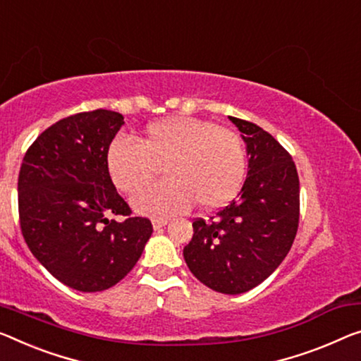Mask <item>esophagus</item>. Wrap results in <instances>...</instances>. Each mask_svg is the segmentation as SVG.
Masks as SVG:
<instances>
[{
    "mask_svg": "<svg viewBox=\"0 0 361 361\" xmlns=\"http://www.w3.org/2000/svg\"><path fill=\"white\" fill-rule=\"evenodd\" d=\"M168 223H169L168 218H153L152 219V224H153L154 229H161V227L166 226Z\"/></svg>",
    "mask_w": 361,
    "mask_h": 361,
    "instance_id": "1",
    "label": "esophagus"
}]
</instances>
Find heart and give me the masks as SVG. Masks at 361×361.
<instances>
[{"mask_svg": "<svg viewBox=\"0 0 361 361\" xmlns=\"http://www.w3.org/2000/svg\"><path fill=\"white\" fill-rule=\"evenodd\" d=\"M158 164L169 177L137 193L132 204L138 213L168 216L185 212L195 202L203 209L223 207L242 185L247 153L234 129L188 116L154 121L140 143L119 137L108 148L111 180L127 195L140 190Z\"/></svg>", "mask_w": 361, "mask_h": 361, "instance_id": "obj_1", "label": "heart"}]
</instances>
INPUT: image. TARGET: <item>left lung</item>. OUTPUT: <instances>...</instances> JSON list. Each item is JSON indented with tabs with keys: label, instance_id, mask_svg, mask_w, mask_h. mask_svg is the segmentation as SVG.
<instances>
[{
	"label": "left lung",
	"instance_id": "8db88e82",
	"mask_svg": "<svg viewBox=\"0 0 361 361\" xmlns=\"http://www.w3.org/2000/svg\"><path fill=\"white\" fill-rule=\"evenodd\" d=\"M229 119L247 145L248 173L231 204L193 221L184 248L192 274L216 292H248L274 273L298 229L300 184L295 163L276 138L248 121Z\"/></svg>",
	"mask_w": 361,
	"mask_h": 361
}]
</instances>
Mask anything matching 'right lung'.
<instances>
[{
	"mask_svg": "<svg viewBox=\"0 0 361 361\" xmlns=\"http://www.w3.org/2000/svg\"><path fill=\"white\" fill-rule=\"evenodd\" d=\"M123 124L124 116L108 109L69 116L42 132L20 164L25 243L58 281L80 292L118 284L153 232L149 219L132 218L108 173V148Z\"/></svg>",
	"mask_w": 361,
	"mask_h": 361,
	"instance_id": "obj_1",
	"label": "right lung"
}]
</instances>
